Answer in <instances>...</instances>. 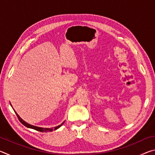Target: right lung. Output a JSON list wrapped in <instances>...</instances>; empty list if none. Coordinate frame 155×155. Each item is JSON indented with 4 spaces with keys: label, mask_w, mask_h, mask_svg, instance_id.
Returning <instances> with one entry per match:
<instances>
[{
    "label": "right lung",
    "mask_w": 155,
    "mask_h": 155,
    "mask_svg": "<svg viewBox=\"0 0 155 155\" xmlns=\"http://www.w3.org/2000/svg\"><path fill=\"white\" fill-rule=\"evenodd\" d=\"M11 106H12V104H11ZM15 114H16V115H17L18 120H20V122L22 123L23 125H25V127H27L28 128H33V129H35L36 130L40 131V132H42V133H44V132H45V133H46V132H51V131L54 130H57V128H59L60 127H61V126L63 125V124H64V122L62 123V124H61L59 125V126H57V127H54V128H41V127H36V126H33V125H31V124H28V123H27L25 121H24V120H23L22 118H21V117L19 116V115H18V114H17L16 112L15 111Z\"/></svg>",
    "instance_id": "add662e5"
}]
</instances>
